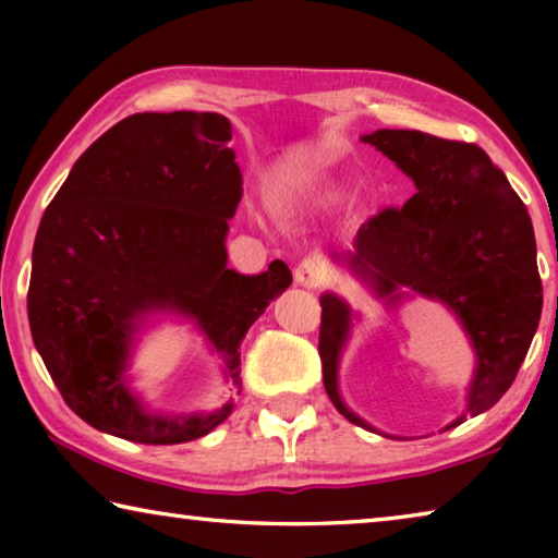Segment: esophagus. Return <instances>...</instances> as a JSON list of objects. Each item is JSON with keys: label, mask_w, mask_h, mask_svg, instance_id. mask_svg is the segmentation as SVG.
I'll return each mask as SVG.
<instances>
[{"label": "esophagus", "mask_w": 558, "mask_h": 558, "mask_svg": "<svg viewBox=\"0 0 558 558\" xmlns=\"http://www.w3.org/2000/svg\"><path fill=\"white\" fill-rule=\"evenodd\" d=\"M295 282L302 288H319L325 282V268H323V260L310 256L300 263L295 268Z\"/></svg>", "instance_id": "esophagus-1"}]
</instances>
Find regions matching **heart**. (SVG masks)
<instances>
[{"instance_id": "obj_1", "label": "heart", "mask_w": 558, "mask_h": 558, "mask_svg": "<svg viewBox=\"0 0 558 558\" xmlns=\"http://www.w3.org/2000/svg\"><path fill=\"white\" fill-rule=\"evenodd\" d=\"M329 199H332V196H329Z\"/></svg>"}]
</instances>
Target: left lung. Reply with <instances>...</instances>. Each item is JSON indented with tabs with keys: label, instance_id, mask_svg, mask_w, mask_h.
Wrapping results in <instances>:
<instances>
[{
	"label": "left lung",
	"instance_id": "1",
	"mask_svg": "<svg viewBox=\"0 0 558 558\" xmlns=\"http://www.w3.org/2000/svg\"><path fill=\"white\" fill-rule=\"evenodd\" d=\"M362 143L389 157L418 192L401 209H384L362 223L352 245L332 248L329 258L389 310L421 295L458 317L475 352V372L465 411L442 430L456 428L502 399L539 327L542 280L532 219L502 169L477 145L418 130H376ZM319 305L327 396L354 426L386 436L339 393V359L359 315L337 292H325Z\"/></svg>",
	"mask_w": 558,
	"mask_h": 558
}]
</instances>
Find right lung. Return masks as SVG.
<instances>
[{"mask_svg":"<svg viewBox=\"0 0 558 558\" xmlns=\"http://www.w3.org/2000/svg\"><path fill=\"white\" fill-rule=\"evenodd\" d=\"M219 112H137L73 165L44 211L32 253L29 325L63 401L88 426L145 446L211 433L216 411H149L132 391V356L159 317H179L241 386V342L290 288L282 260L241 276L226 266L243 177Z\"/></svg>","mask_w":558,"mask_h":558,"instance_id":"right-lung-1","label":"right lung"}]
</instances>
